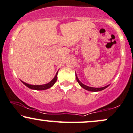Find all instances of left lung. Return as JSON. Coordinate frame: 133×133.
<instances>
[{
    "instance_id": "1",
    "label": "left lung",
    "mask_w": 133,
    "mask_h": 133,
    "mask_svg": "<svg viewBox=\"0 0 133 133\" xmlns=\"http://www.w3.org/2000/svg\"><path fill=\"white\" fill-rule=\"evenodd\" d=\"M76 80H77V81L78 82V83L79 84V85H80V86H81L82 88H84V89L88 90V91H92V92H96V91H102V90L106 89V88H108V87L109 86V85H108V86L103 87V88H92V87H89V86H86V85L83 84L81 83V82H80V81L79 80V79L77 78V75H76Z\"/></svg>"
}]
</instances>
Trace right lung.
Here are the masks:
<instances>
[{"mask_svg": "<svg viewBox=\"0 0 133 133\" xmlns=\"http://www.w3.org/2000/svg\"><path fill=\"white\" fill-rule=\"evenodd\" d=\"M57 73H58V72L57 73H56V76H55V77H54V78L53 79L51 82L46 84L30 85V84H29L25 83V82H24L23 81H22V83L24 84H25V86H26L27 87H28V88H30V89H35V90H45V89H49V88H51V87L54 84L55 82H56V81H57Z\"/></svg>", "mask_w": 133, "mask_h": 133, "instance_id": "obj_1", "label": "right lung"}]
</instances>
